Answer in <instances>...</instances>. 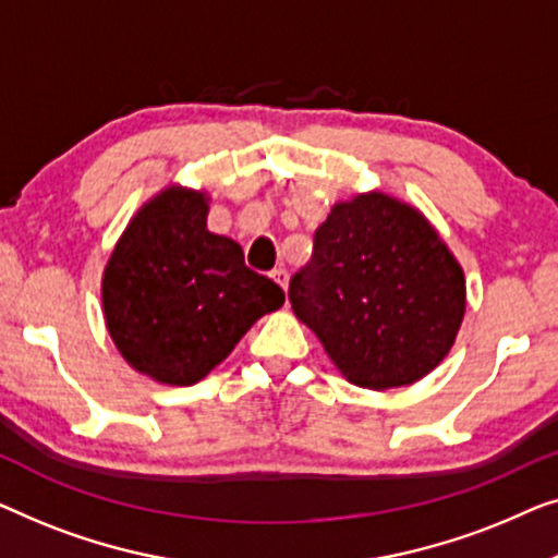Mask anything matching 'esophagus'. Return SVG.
<instances>
[{
  "label": "esophagus",
  "mask_w": 558,
  "mask_h": 558,
  "mask_svg": "<svg viewBox=\"0 0 558 558\" xmlns=\"http://www.w3.org/2000/svg\"><path fill=\"white\" fill-rule=\"evenodd\" d=\"M270 278H272V280H276V282H278V286H280L282 290H286V288H288V270H286V268H276V270H272V272H270Z\"/></svg>",
  "instance_id": "34e87169"
}]
</instances>
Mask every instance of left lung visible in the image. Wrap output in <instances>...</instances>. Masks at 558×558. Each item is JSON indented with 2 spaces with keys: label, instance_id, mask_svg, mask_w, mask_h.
<instances>
[{
  "label": "left lung",
  "instance_id": "1",
  "mask_svg": "<svg viewBox=\"0 0 558 558\" xmlns=\"http://www.w3.org/2000/svg\"><path fill=\"white\" fill-rule=\"evenodd\" d=\"M288 298L349 381L391 389L447 356L465 313V278L417 209L374 192L336 204Z\"/></svg>",
  "mask_w": 558,
  "mask_h": 558
}]
</instances>
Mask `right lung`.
Here are the masks:
<instances>
[{
	"mask_svg": "<svg viewBox=\"0 0 558 558\" xmlns=\"http://www.w3.org/2000/svg\"><path fill=\"white\" fill-rule=\"evenodd\" d=\"M282 301L238 242L207 230V199L186 190L161 192L131 219L104 276L116 347L141 374L177 387L204 379Z\"/></svg>",
	"mask_w": 558,
	"mask_h": 558,
	"instance_id": "right-lung-1",
	"label": "right lung"
}]
</instances>
